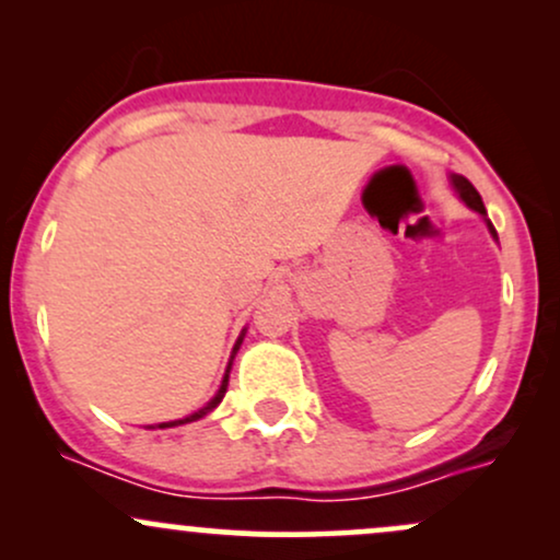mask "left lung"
<instances>
[{
    "label": "left lung",
    "mask_w": 560,
    "mask_h": 560,
    "mask_svg": "<svg viewBox=\"0 0 560 560\" xmlns=\"http://www.w3.org/2000/svg\"><path fill=\"white\" fill-rule=\"evenodd\" d=\"M450 182H453L455 191H458V197L464 199V202L468 205V208H474V210H477V213H479V215H485V221H487V210H485V202H481L479 191L474 189V184L468 182L466 176H458V173H453V176H450ZM487 229H490V234L494 236V240H498V231H494V226H492L490 221H487Z\"/></svg>",
    "instance_id": "left-lung-1"
}]
</instances>
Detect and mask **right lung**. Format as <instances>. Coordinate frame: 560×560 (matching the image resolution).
I'll list each match as a JSON object with an SVG mask.
<instances>
[{
  "label": "right lung",
  "mask_w": 560,
  "mask_h": 560,
  "mask_svg": "<svg viewBox=\"0 0 560 560\" xmlns=\"http://www.w3.org/2000/svg\"><path fill=\"white\" fill-rule=\"evenodd\" d=\"M242 339H244V331L240 334V339H236V345H234V352H231V361H234V355H236V350H240V345H242ZM231 361H229V369H226V376H223V382H221V389L215 392V397L213 400H210L208 405H205V408H199V410H195V413L191 416H184V419H176V421H165V423H155V427H150V429H171V427H182V423H189V421H199L202 419V416H208L210 410L213 408H218V402L223 400V395H226V387H229V371H231Z\"/></svg>",
  "instance_id": "1"
}]
</instances>
